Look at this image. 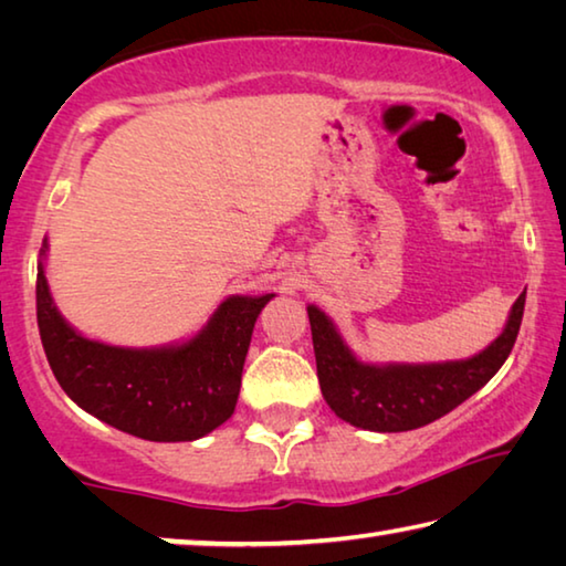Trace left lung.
Here are the masks:
<instances>
[{"instance_id":"left-lung-1","label":"left lung","mask_w":566,"mask_h":566,"mask_svg":"<svg viewBox=\"0 0 566 566\" xmlns=\"http://www.w3.org/2000/svg\"><path fill=\"white\" fill-rule=\"evenodd\" d=\"M526 292L514 302L502 337L482 354L447 364L369 367L354 359L334 324L317 306H306L322 395L339 419L369 432H409L444 417L490 381L516 342Z\"/></svg>"}]
</instances>
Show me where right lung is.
Listing matches in <instances>:
<instances>
[{
  "mask_svg": "<svg viewBox=\"0 0 566 566\" xmlns=\"http://www.w3.org/2000/svg\"><path fill=\"white\" fill-rule=\"evenodd\" d=\"M272 296H232L179 347L122 349L60 317L40 264L36 324L56 381L84 411L149 442H191L232 417L254 322Z\"/></svg>",
  "mask_w": 566,
  "mask_h": 566,
  "instance_id": "1",
  "label": "right lung"
}]
</instances>
